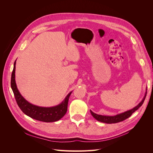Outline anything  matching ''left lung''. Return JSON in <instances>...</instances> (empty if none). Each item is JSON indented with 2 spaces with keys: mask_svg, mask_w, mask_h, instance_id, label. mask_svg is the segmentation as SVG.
I'll use <instances>...</instances> for the list:
<instances>
[{
  "mask_svg": "<svg viewBox=\"0 0 153 153\" xmlns=\"http://www.w3.org/2000/svg\"><path fill=\"white\" fill-rule=\"evenodd\" d=\"M147 94V88H146V91L145 93V96L143 97V98L142 100L140 101V102L138 103L136 106L133 108L131 110H129L126 111V112H123L121 114H119L115 115H114V116H110V115H98L94 113L93 112H92L91 110H90L91 115L93 116L94 119H96L97 121H98L101 123H104L106 124H113V123H117L123 121L124 120L128 119L131 115V114L135 112L136 110H137L138 108H139L140 106L142 105L143 101H144L146 97Z\"/></svg>",
  "mask_w": 153,
  "mask_h": 153,
  "instance_id": "8db88e82",
  "label": "left lung"
}]
</instances>
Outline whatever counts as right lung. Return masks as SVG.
<instances>
[{"instance_id":"right-lung-1","label":"right lung","mask_w":153,"mask_h":153,"mask_svg":"<svg viewBox=\"0 0 153 153\" xmlns=\"http://www.w3.org/2000/svg\"><path fill=\"white\" fill-rule=\"evenodd\" d=\"M15 68L16 61L14 62L11 79V87L16 103L22 112L32 119L45 123L55 122L61 119L67 112L69 98L72 91L69 92L62 102L58 105L52 107H43L34 105L27 101L18 91L15 81Z\"/></svg>"}]
</instances>
